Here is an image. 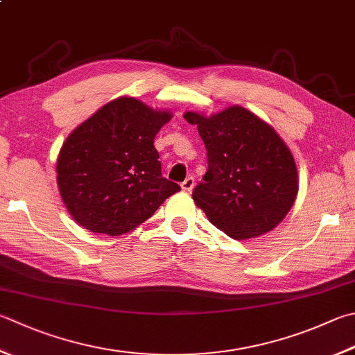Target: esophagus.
I'll return each instance as SVG.
<instances>
[{
  "mask_svg": "<svg viewBox=\"0 0 355 355\" xmlns=\"http://www.w3.org/2000/svg\"><path fill=\"white\" fill-rule=\"evenodd\" d=\"M193 187H195V179H193L191 176L187 178L182 184H180V189H182L184 191H191Z\"/></svg>",
  "mask_w": 355,
  "mask_h": 355,
  "instance_id": "esophagus-1",
  "label": "esophagus"
}]
</instances>
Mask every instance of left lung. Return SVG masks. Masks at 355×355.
Returning <instances> with one entry per match:
<instances>
[{
	"instance_id": "8db88e82",
	"label": "left lung",
	"mask_w": 355,
	"mask_h": 355,
	"mask_svg": "<svg viewBox=\"0 0 355 355\" xmlns=\"http://www.w3.org/2000/svg\"><path fill=\"white\" fill-rule=\"evenodd\" d=\"M207 148L209 170L193 200L233 239L257 238L282 223L298 193L291 150L269 123L243 106L205 117L189 111Z\"/></svg>"
}]
</instances>
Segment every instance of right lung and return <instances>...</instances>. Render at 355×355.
<instances>
[{
    "label": "right lung",
    "instance_id": "1",
    "mask_svg": "<svg viewBox=\"0 0 355 355\" xmlns=\"http://www.w3.org/2000/svg\"><path fill=\"white\" fill-rule=\"evenodd\" d=\"M171 112L135 97L103 105L66 139L57 185L77 224L119 236L153 216L180 187L162 178L155 137Z\"/></svg>",
    "mask_w": 355,
    "mask_h": 355
}]
</instances>
